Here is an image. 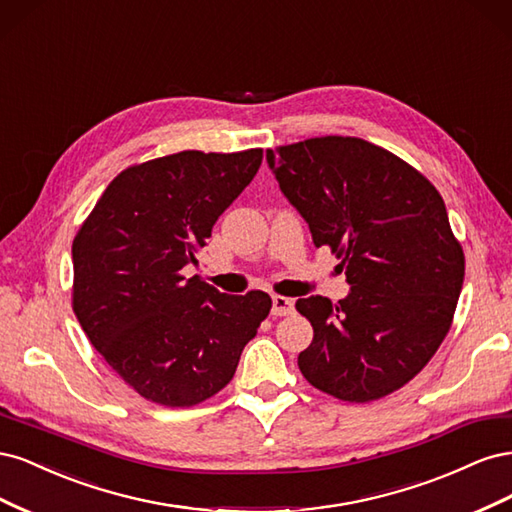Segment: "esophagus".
<instances>
[{
	"label": "esophagus",
	"instance_id": "1",
	"mask_svg": "<svg viewBox=\"0 0 512 512\" xmlns=\"http://www.w3.org/2000/svg\"><path fill=\"white\" fill-rule=\"evenodd\" d=\"M271 301H273V307H271L273 316H290L294 312V301L288 297H282V294H273Z\"/></svg>",
	"mask_w": 512,
	"mask_h": 512
}]
</instances>
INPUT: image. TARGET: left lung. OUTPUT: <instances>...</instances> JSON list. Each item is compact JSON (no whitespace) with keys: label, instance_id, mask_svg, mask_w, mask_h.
<instances>
[{"label":"left lung","instance_id":"obj_1","mask_svg":"<svg viewBox=\"0 0 512 512\" xmlns=\"http://www.w3.org/2000/svg\"><path fill=\"white\" fill-rule=\"evenodd\" d=\"M284 196L342 260L350 294L297 301L314 327L305 380L365 404L408 384L451 329L466 273L444 200L414 166L354 136L267 149Z\"/></svg>","mask_w":512,"mask_h":512}]
</instances>
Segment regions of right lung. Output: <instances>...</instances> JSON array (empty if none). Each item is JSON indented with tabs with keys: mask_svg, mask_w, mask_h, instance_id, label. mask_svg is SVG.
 <instances>
[{
	"mask_svg": "<svg viewBox=\"0 0 512 512\" xmlns=\"http://www.w3.org/2000/svg\"><path fill=\"white\" fill-rule=\"evenodd\" d=\"M262 149L179 151L108 183L72 243V309L102 359L153 404L190 408L235 376L271 312L262 290L218 292L198 265L211 228L254 179Z\"/></svg>",
	"mask_w": 512,
	"mask_h": 512,
	"instance_id": "1",
	"label": "right lung"
}]
</instances>
